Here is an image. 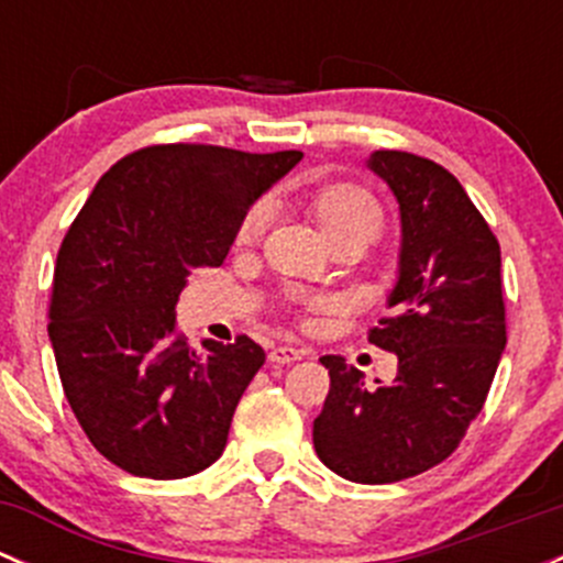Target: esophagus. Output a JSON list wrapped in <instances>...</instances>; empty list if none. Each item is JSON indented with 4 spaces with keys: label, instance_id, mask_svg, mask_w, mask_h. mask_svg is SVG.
Returning <instances> with one entry per match:
<instances>
[{
    "label": "esophagus",
    "instance_id": "1",
    "mask_svg": "<svg viewBox=\"0 0 563 563\" xmlns=\"http://www.w3.org/2000/svg\"><path fill=\"white\" fill-rule=\"evenodd\" d=\"M305 354H308V351L294 349V345H272L269 362H275V365H291V362L302 360Z\"/></svg>",
    "mask_w": 563,
    "mask_h": 563
}]
</instances>
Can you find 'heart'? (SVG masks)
Segmentation results:
<instances>
[{
  "label": "heart",
  "mask_w": 563,
  "mask_h": 563,
  "mask_svg": "<svg viewBox=\"0 0 563 563\" xmlns=\"http://www.w3.org/2000/svg\"><path fill=\"white\" fill-rule=\"evenodd\" d=\"M305 212L313 220L327 245L338 240H356L367 245L384 229V209L371 190L354 181H327L305 196ZM264 229V209L255 207L242 218L236 242L250 245Z\"/></svg>",
  "instance_id": "heart-1"
}]
</instances>
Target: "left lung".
Here are the masks:
<instances>
[{
    "label": "left lung",
    "instance_id": "obj_1",
    "mask_svg": "<svg viewBox=\"0 0 563 563\" xmlns=\"http://www.w3.org/2000/svg\"><path fill=\"white\" fill-rule=\"evenodd\" d=\"M373 168L400 203V277L391 316L367 332L397 354L391 384L365 387L343 356H321L329 395L313 422L327 468L387 485L444 463L482 411L507 345L501 247L463 185L439 163L382 150Z\"/></svg>",
    "mask_w": 563,
    "mask_h": 563
}]
</instances>
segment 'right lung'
I'll use <instances>...</instances> for the list:
<instances>
[{
  "instance_id": "1",
  "label": "right lung",
  "mask_w": 563,
  "mask_h": 563,
  "mask_svg": "<svg viewBox=\"0 0 563 563\" xmlns=\"http://www.w3.org/2000/svg\"><path fill=\"white\" fill-rule=\"evenodd\" d=\"M299 161L297 150L144 146L100 176L62 240L48 305L62 389L95 450L128 474L181 479L223 455L266 354L247 334L190 349L176 302Z\"/></svg>"
}]
</instances>
